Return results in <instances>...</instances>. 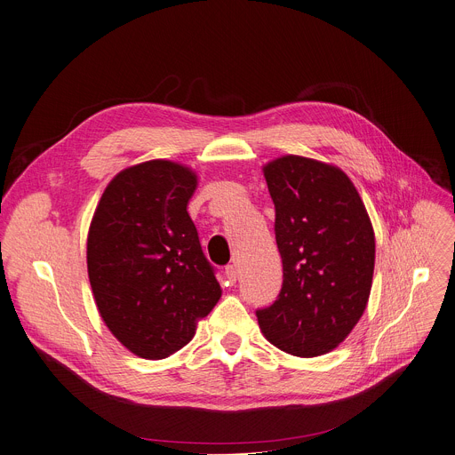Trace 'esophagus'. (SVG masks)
Instances as JSON below:
<instances>
[{"instance_id":"esophagus-1","label":"esophagus","mask_w":455,"mask_h":455,"mask_svg":"<svg viewBox=\"0 0 455 455\" xmlns=\"http://www.w3.org/2000/svg\"><path fill=\"white\" fill-rule=\"evenodd\" d=\"M225 275H227L228 283H230V284H234V283L237 281V268H235L234 265H228V267L225 268Z\"/></svg>"}]
</instances>
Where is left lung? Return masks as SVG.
<instances>
[{
  "instance_id": "obj_1",
  "label": "left lung",
  "mask_w": 455,
  "mask_h": 455,
  "mask_svg": "<svg viewBox=\"0 0 455 455\" xmlns=\"http://www.w3.org/2000/svg\"><path fill=\"white\" fill-rule=\"evenodd\" d=\"M263 174L275 206L283 286L256 312L258 323L279 350L323 355L345 341L366 308L374 228L354 183L334 164L283 156Z\"/></svg>"
}]
</instances>
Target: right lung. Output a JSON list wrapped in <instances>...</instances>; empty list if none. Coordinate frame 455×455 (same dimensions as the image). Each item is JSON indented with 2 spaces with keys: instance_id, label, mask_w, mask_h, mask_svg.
I'll list each match as a JSON object with an SVG mask.
<instances>
[{
  "instance_id": "add662e5",
  "label": "right lung",
  "mask_w": 455,
  "mask_h": 455,
  "mask_svg": "<svg viewBox=\"0 0 455 455\" xmlns=\"http://www.w3.org/2000/svg\"><path fill=\"white\" fill-rule=\"evenodd\" d=\"M196 187V172L180 163L134 164L107 185L89 228L87 268L100 315L143 359L183 348L221 298L187 212Z\"/></svg>"
}]
</instances>
